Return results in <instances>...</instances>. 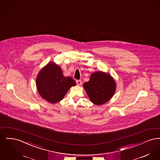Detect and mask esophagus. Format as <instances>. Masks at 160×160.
Returning <instances> with one entry per match:
<instances>
[{"instance_id":"34e87169","label":"esophagus","mask_w":160,"mask_h":160,"mask_svg":"<svg viewBox=\"0 0 160 160\" xmlns=\"http://www.w3.org/2000/svg\"><path fill=\"white\" fill-rule=\"evenodd\" d=\"M82 80H76V83L77 85H78V86H80L81 84H82Z\"/></svg>"}]
</instances>
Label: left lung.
<instances>
[{"mask_svg":"<svg viewBox=\"0 0 160 160\" xmlns=\"http://www.w3.org/2000/svg\"><path fill=\"white\" fill-rule=\"evenodd\" d=\"M83 88L92 102L99 106L112 98L116 85L109 74L97 71L92 74L89 82L83 84Z\"/></svg>","mask_w":160,"mask_h":160,"instance_id":"8db88e82","label":"left lung"}]
</instances>
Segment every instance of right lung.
I'll use <instances>...</instances> for the list:
<instances>
[{
  "mask_svg": "<svg viewBox=\"0 0 160 160\" xmlns=\"http://www.w3.org/2000/svg\"><path fill=\"white\" fill-rule=\"evenodd\" d=\"M36 84L41 97L52 104L59 102L69 89L76 85L72 78L63 76L61 67L53 62L48 63L39 72Z\"/></svg>",
  "mask_w": 160,
  "mask_h": 160,
  "instance_id": "1",
  "label": "right lung"
}]
</instances>
